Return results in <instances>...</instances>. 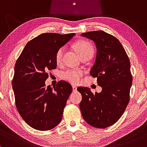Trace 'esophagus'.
<instances>
[{
	"label": "esophagus",
	"mask_w": 147,
	"mask_h": 147,
	"mask_svg": "<svg viewBox=\"0 0 147 147\" xmlns=\"http://www.w3.org/2000/svg\"><path fill=\"white\" fill-rule=\"evenodd\" d=\"M72 89H73L74 92H76L77 90V87L76 85H72Z\"/></svg>",
	"instance_id": "obj_1"
}]
</instances>
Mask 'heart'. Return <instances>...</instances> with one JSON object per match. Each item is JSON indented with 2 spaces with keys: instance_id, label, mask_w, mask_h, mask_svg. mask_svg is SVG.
Masks as SVG:
<instances>
[{
  "instance_id": "1",
  "label": "heart",
  "mask_w": 147,
  "mask_h": 147,
  "mask_svg": "<svg viewBox=\"0 0 147 147\" xmlns=\"http://www.w3.org/2000/svg\"><path fill=\"white\" fill-rule=\"evenodd\" d=\"M74 47L80 55V58L87 57L91 58L94 53V47L90 41L86 39H80L74 44ZM65 47H61L57 50L55 55V62L57 65L62 64L65 53ZM85 74L82 69H68L62 74V78L71 83L76 84L79 82L82 76Z\"/></svg>"
}]
</instances>
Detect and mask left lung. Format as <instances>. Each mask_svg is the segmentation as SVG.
Returning a JSON list of instances; mask_svg holds the SVG:
<instances>
[{"mask_svg":"<svg viewBox=\"0 0 147 147\" xmlns=\"http://www.w3.org/2000/svg\"><path fill=\"white\" fill-rule=\"evenodd\" d=\"M81 35L96 45V58L90 75L97 78L102 91L93 94L88 87H78L82 94L80 109L87 123L105 128L119 119L129 102L133 80L130 60L124 48L112 34L96 30Z\"/></svg>","mask_w":147,"mask_h":147,"instance_id":"obj_1","label":"left lung"}]
</instances>
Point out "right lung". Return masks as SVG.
I'll list each match as a JSON object with an SVG mask.
<instances>
[{
  "label": "right lung",
  "instance_id": "right-lung-1",
  "mask_svg": "<svg viewBox=\"0 0 147 147\" xmlns=\"http://www.w3.org/2000/svg\"><path fill=\"white\" fill-rule=\"evenodd\" d=\"M74 34H39L27 43L16 60L12 79L16 107L23 119L34 129L49 131L62 120L71 85L60 80L53 88L46 87L45 81L49 71L57 67V50Z\"/></svg>",
  "mask_w": 147,
  "mask_h": 147
}]
</instances>
